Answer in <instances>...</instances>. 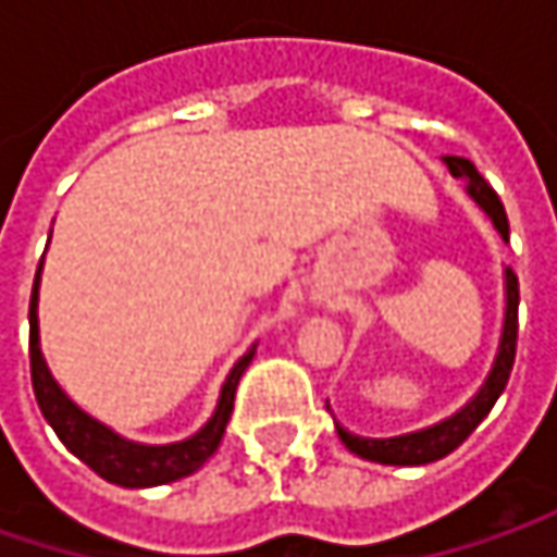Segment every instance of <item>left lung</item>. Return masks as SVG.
Instances as JSON below:
<instances>
[{
  "instance_id": "8db88e82",
  "label": "left lung",
  "mask_w": 557,
  "mask_h": 557,
  "mask_svg": "<svg viewBox=\"0 0 557 557\" xmlns=\"http://www.w3.org/2000/svg\"><path fill=\"white\" fill-rule=\"evenodd\" d=\"M445 164L451 170V176L468 183L471 199L491 215V222L497 225L503 238H509V222L503 212L500 196L494 193V186L478 173V168L468 158H445ZM516 335H519V280L506 268V312H503V335L494 368L484 381V387L474 393V399L458 409L455 416H448L445 422H435L429 429L409 432V435H396V438H361L351 435L348 429H338V438L345 442L348 451H355L364 461H377V465H399V468H412V465H432L445 455H451L481 422L484 416L494 409V403L500 399V393L506 389L512 361H516Z\"/></svg>"
}]
</instances>
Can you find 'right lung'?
<instances>
[{
	"instance_id": "1",
	"label": "right lung",
	"mask_w": 557,
	"mask_h": 557,
	"mask_svg": "<svg viewBox=\"0 0 557 557\" xmlns=\"http://www.w3.org/2000/svg\"><path fill=\"white\" fill-rule=\"evenodd\" d=\"M38 280H41V264L35 274V289H32V306H28V325H32V338H28V358H32V387H35V399L45 412V419L51 422L57 438L83 461L89 465L102 481L119 484V487H158V484H170L180 481L193 471H199L215 448L222 445L225 425L232 419V406H235V387L245 374V368L255 358V348L238 358V364L232 368L219 406L212 412V419L189 438L173 442V445H138L128 442L122 435H115L109 425L96 422L92 416H86L63 389L57 387L51 377L41 345H38Z\"/></svg>"
}]
</instances>
